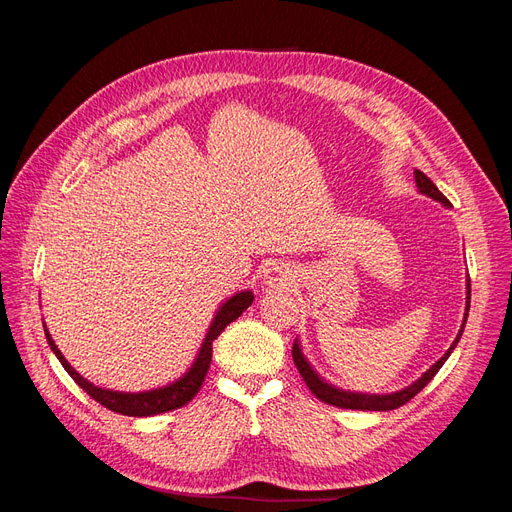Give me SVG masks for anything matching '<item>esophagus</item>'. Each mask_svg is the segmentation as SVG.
<instances>
[{"mask_svg": "<svg viewBox=\"0 0 512 512\" xmlns=\"http://www.w3.org/2000/svg\"><path fill=\"white\" fill-rule=\"evenodd\" d=\"M290 280L282 267H271L262 275V288L265 290H280L284 286H288Z\"/></svg>", "mask_w": 512, "mask_h": 512, "instance_id": "34e87169", "label": "esophagus"}]
</instances>
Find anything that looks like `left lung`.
Instances as JSON below:
<instances>
[{
    "label": "left lung",
    "instance_id": "left-lung-1",
    "mask_svg": "<svg viewBox=\"0 0 512 512\" xmlns=\"http://www.w3.org/2000/svg\"><path fill=\"white\" fill-rule=\"evenodd\" d=\"M414 179H416V188L421 190L425 196H431L433 200H438V203H442L444 207H451V203H448V198L436 188V183H433L425 173H421V170H414ZM468 312H470V280H468V301H466V316H463V324L459 329V335L455 337L453 346L446 350V354L442 356V359L438 363H433L425 374L418 378L414 384L406 386V389H401L397 393H391V395H363V393H350V391H342V389H335V386L324 382L316 371L309 367V363L305 361V356L299 348V344L294 342L292 344V359H294V365H297L301 378L305 380V384L309 386V391H312L320 401H324V404L329 406H335V408H346V410H380V412H386V410H395L399 406L408 404V401L421 393L425 386L433 380V376L438 374L440 367L446 363L448 356H451V352L455 350V346L459 344V337L463 333V327H466V320H468Z\"/></svg>",
    "mask_w": 512,
    "mask_h": 512
}]
</instances>
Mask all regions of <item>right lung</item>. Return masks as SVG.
<instances>
[{"label": "right lung", "mask_w": 512, "mask_h": 512, "mask_svg": "<svg viewBox=\"0 0 512 512\" xmlns=\"http://www.w3.org/2000/svg\"><path fill=\"white\" fill-rule=\"evenodd\" d=\"M254 294L250 290L245 292H237L235 297H230L215 314L209 333L205 337L203 346H200V352L196 356L194 365L190 367L188 374L183 378H179L177 382L162 386V389H153L147 393H119V391H108V389H98L91 382H87L81 374H76L72 369V365L64 359V354L59 352V348L55 346L53 337L49 335V331L44 329L46 333V342H49L51 350L55 352V356L59 359V363L64 365V369L72 376V380L81 386V389L94 397L98 404H102L104 408L113 410L117 414H126V416H153V414H162V412H170L177 410L181 406L188 404V401L194 399V395L200 391V386L205 382V376L211 365V352H213V339H218V335L228 327L232 320H237L247 307L252 305Z\"/></svg>", "instance_id": "add662e5"}]
</instances>
